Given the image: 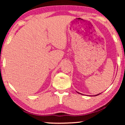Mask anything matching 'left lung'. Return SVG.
Wrapping results in <instances>:
<instances>
[{
  "mask_svg": "<svg viewBox=\"0 0 125 125\" xmlns=\"http://www.w3.org/2000/svg\"><path fill=\"white\" fill-rule=\"evenodd\" d=\"M78 93H79V94H81V93H78V92H77ZM100 94H101V93H100ZM100 94H97V95H93V96H97V95H99Z\"/></svg>",
  "mask_w": 125,
  "mask_h": 125,
  "instance_id": "1",
  "label": "left lung"
}]
</instances>
